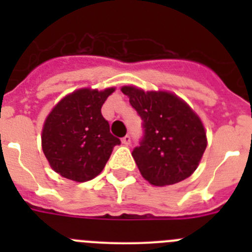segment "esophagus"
Returning a JSON list of instances; mask_svg holds the SVG:
<instances>
[{
	"label": "esophagus",
	"instance_id": "obj_1",
	"mask_svg": "<svg viewBox=\"0 0 252 252\" xmlns=\"http://www.w3.org/2000/svg\"><path fill=\"white\" fill-rule=\"evenodd\" d=\"M122 144H125V145H130V144H131V136H130V135H126L125 137H122Z\"/></svg>",
	"mask_w": 252,
	"mask_h": 252
}]
</instances>
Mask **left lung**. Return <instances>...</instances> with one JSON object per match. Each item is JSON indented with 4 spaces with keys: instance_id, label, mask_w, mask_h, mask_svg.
<instances>
[{
    "instance_id": "8db88e82",
    "label": "left lung",
    "mask_w": 252,
    "mask_h": 252,
    "mask_svg": "<svg viewBox=\"0 0 252 252\" xmlns=\"http://www.w3.org/2000/svg\"><path fill=\"white\" fill-rule=\"evenodd\" d=\"M142 120L140 145L132 150L140 173L154 186H170L190 177L207 148L201 120L187 103L168 92L122 87Z\"/></svg>"
}]
</instances>
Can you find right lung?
<instances>
[{
    "instance_id": "right-lung-1",
    "label": "right lung",
    "mask_w": 252,
    "mask_h": 252,
    "mask_svg": "<svg viewBox=\"0 0 252 252\" xmlns=\"http://www.w3.org/2000/svg\"><path fill=\"white\" fill-rule=\"evenodd\" d=\"M113 91H75L48 116L41 136L43 151L58 174L75 182L93 179L103 170L112 149L121 144L101 112Z\"/></svg>"
}]
</instances>
